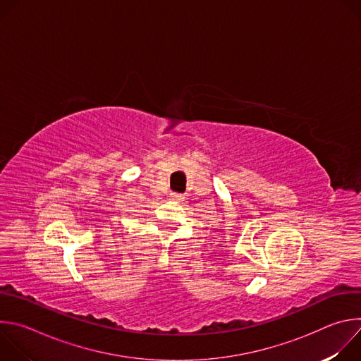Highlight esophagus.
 Segmentation results:
<instances>
[{
	"label": "esophagus",
	"mask_w": 361,
	"mask_h": 361,
	"mask_svg": "<svg viewBox=\"0 0 361 361\" xmlns=\"http://www.w3.org/2000/svg\"><path fill=\"white\" fill-rule=\"evenodd\" d=\"M184 195L183 194H178V192H170V200H174V201H184Z\"/></svg>",
	"instance_id": "34e87169"
}]
</instances>
